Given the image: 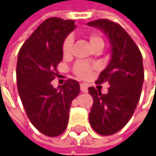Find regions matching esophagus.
<instances>
[{"mask_svg":"<svg viewBox=\"0 0 156 156\" xmlns=\"http://www.w3.org/2000/svg\"><path fill=\"white\" fill-rule=\"evenodd\" d=\"M80 89H81V91L83 93H87L88 92V87L86 84H81L80 85Z\"/></svg>","mask_w":156,"mask_h":156,"instance_id":"obj_1","label":"esophagus"}]
</instances>
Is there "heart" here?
<instances>
[{
	"instance_id": "1",
	"label": "heart",
	"mask_w": 156,
	"mask_h": 156,
	"mask_svg": "<svg viewBox=\"0 0 156 156\" xmlns=\"http://www.w3.org/2000/svg\"><path fill=\"white\" fill-rule=\"evenodd\" d=\"M89 42H90V45L92 46V48L94 49L95 47L98 46V45H104V41L98 35V34H90L89 36ZM72 38L71 37H67L63 42V46H62V51L63 55H67L71 52L72 50ZM74 73L77 75L79 78H88L92 73V68L89 66L87 63L84 62H78L76 65L74 66Z\"/></svg>"
}]
</instances>
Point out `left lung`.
I'll use <instances>...</instances> for the list:
<instances>
[{"label":"left lung","instance_id":"left-lung-1","mask_svg":"<svg viewBox=\"0 0 156 156\" xmlns=\"http://www.w3.org/2000/svg\"><path fill=\"white\" fill-rule=\"evenodd\" d=\"M101 30L109 40V62L101 72L98 84L108 82L107 94L89 88L94 104L89 121L95 131L104 136L112 135L129 122L140 101L144 83L143 56L137 45L119 24L107 19L87 23Z\"/></svg>","mask_w":156,"mask_h":156}]
</instances>
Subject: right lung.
<instances>
[{
  "label": "right lung",
  "instance_id": "add662e5",
  "mask_svg": "<svg viewBox=\"0 0 156 156\" xmlns=\"http://www.w3.org/2000/svg\"><path fill=\"white\" fill-rule=\"evenodd\" d=\"M76 28L74 20L51 17L33 32L17 58V90L29 120L49 137L64 132L71 102L79 95L80 85L72 79L54 88L56 66L62 60L63 42Z\"/></svg>",
  "mask_w": 156,
  "mask_h": 156
}]
</instances>
